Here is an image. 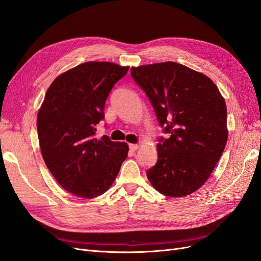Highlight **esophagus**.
<instances>
[{
	"label": "esophagus",
	"mask_w": 261,
	"mask_h": 261,
	"mask_svg": "<svg viewBox=\"0 0 261 261\" xmlns=\"http://www.w3.org/2000/svg\"><path fill=\"white\" fill-rule=\"evenodd\" d=\"M138 145H136V144H129V150L130 151H136V150L138 149Z\"/></svg>",
	"instance_id": "esophagus-1"
}]
</instances>
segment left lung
Returning <instances> with one entry per match:
<instances>
[{
  "label": "left lung",
  "mask_w": 261,
  "mask_h": 261,
  "mask_svg": "<svg viewBox=\"0 0 261 261\" xmlns=\"http://www.w3.org/2000/svg\"><path fill=\"white\" fill-rule=\"evenodd\" d=\"M169 138H159L158 161L147 177L158 192L183 197L199 189L227 140L226 106L209 77L174 62L132 67Z\"/></svg>",
  "instance_id": "1"
}]
</instances>
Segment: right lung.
I'll return each instance as SVG.
<instances>
[{
	"mask_svg": "<svg viewBox=\"0 0 261 261\" xmlns=\"http://www.w3.org/2000/svg\"><path fill=\"white\" fill-rule=\"evenodd\" d=\"M128 66L87 62L55 78L37 117L46 168L58 183L80 198H94L112 185L128 146L96 137L106 100Z\"/></svg>",
	"mask_w": 261,
	"mask_h": 261,
	"instance_id": "right-lung-1",
	"label": "right lung"
}]
</instances>
